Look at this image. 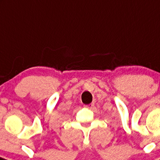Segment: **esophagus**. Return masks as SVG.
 <instances>
[{
    "instance_id": "esophagus-1",
    "label": "esophagus",
    "mask_w": 160,
    "mask_h": 160,
    "mask_svg": "<svg viewBox=\"0 0 160 160\" xmlns=\"http://www.w3.org/2000/svg\"><path fill=\"white\" fill-rule=\"evenodd\" d=\"M94 103H90V104H87V105H85V108H89V109H91V108H94Z\"/></svg>"
}]
</instances>
